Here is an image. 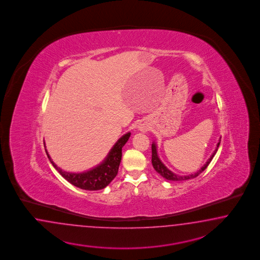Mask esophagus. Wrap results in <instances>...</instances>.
<instances>
[{
    "label": "esophagus",
    "instance_id": "esophagus-1",
    "mask_svg": "<svg viewBox=\"0 0 260 260\" xmlns=\"http://www.w3.org/2000/svg\"><path fill=\"white\" fill-rule=\"evenodd\" d=\"M138 129L143 133H147L149 131V126H147V124H145V123H140L138 125Z\"/></svg>",
    "mask_w": 260,
    "mask_h": 260
}]
</instances>
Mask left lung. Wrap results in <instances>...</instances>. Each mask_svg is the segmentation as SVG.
Listing matches in <instances>:
<instances>
[{"instance_id": "left-lung-1", "label": "left lung", "mask_w": 260, "mask_h": 260, "mask_svg": "<svg viewBox=\"0 0 260 260\" xmlns=\"http://www.w3.org/2000/svg\"><path fill=\"white\" fill-rule=\"evenodd\" d=\"M219 145H220V140L217 143L216 149L213 151L212 156L208 159V161L206 162V164H205L197 173H193V174L191 173V174H189V175H178V174L173 173L172 171H170V170L161 162V160L159 159V157H158L157 148H156V144H155L154 142H153L152 145H151V163H152V166H153L154 170H155L161 176H163L164 178H166L167 180H171V181H182V180H188V179H191V178H196L200 173H202L203 171H205L206 168L211 163L212 159H213V156L215 155V153H216V151H217V149H218Z\"/></svg>"}]
</instances>
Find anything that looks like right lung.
Here are the masks:
<instances>
[{
  "mask_svg": "<svg viewBox=\"0 0 260 260\" xmlns=\"http://www.w3.org/2000/svg\"><path fill=\"white\" fill-rule=\"evenodd\" d=\"M131 136V133L124 134L115 145L112 147L109 154L101 164L96 166L93 169L84 172V173H68L64 172L51 160L48 152H47V157L51 164L58 171L67 181L70 182L75 187L87 190H98L106 188L110 182L114 179V177L118 173L119 165L122 158V148L125 146L126 141ZM45 145V142H44Z\"/></svg>",
  "mask_w": 260,
  "mask_h": 260,
  "instance_id": "obj_1",
  "label": "right lung"
}]
</instances>
